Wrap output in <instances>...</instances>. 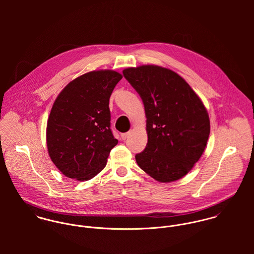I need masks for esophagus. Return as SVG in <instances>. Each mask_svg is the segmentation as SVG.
<instances>
[{
    "label": "esophagus",
    "instance_id": "34e87169",
    "mask_svg": "<svg viewBox=\"0 0 254 254\" xmlns=\"http://www.w3.org/2000/svg\"><path fill=\"white\" fill-rule=\"evenodd\" d=\"M129 134H130V132H127V133H123V134H121V138H122V140H126V139L128 138Z\"/></svg>",
    "mask_w": 254,
    "mask_h": 254
}]
</instances>
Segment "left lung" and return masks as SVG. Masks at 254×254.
<instances>
[{"label":"left lung","mask_w":254,"mask_h":254,"mask_svg":"<svg viewBox=\"0 0 254 254\" xmlns=\"http://www.w3.org/2000/svg\"><path fill=\"white\" fill-rule=\"evenodd\" d=\"M140 95L147 144L136 154L146 174L162 183L187 175L203 153L210 133L207 110L190 85L170 69L142 65L123 70Z\"/></svg>","instance_id":"8db88e82"}]
</instances>
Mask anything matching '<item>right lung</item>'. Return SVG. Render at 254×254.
I'll return each instance as SVG.
<instances>
[{
	"label": "right lung",
	"instance_id": "1",
	"mask_svg": "<svg viewBox=\"0 0 254 254\" xmlns=\"http://www.w3.org/2000/svg\"><path fill=\"white\" fill-rule=\"evenodd\" d=\"M121 79L113 70L85 73L56 99L47 123V146L66 177L87 181L106 167L118 143L110 129L109 98Z\"/></svg>",
	"mask_w": 254,
	"mask_h": 254
}]
</instances>
